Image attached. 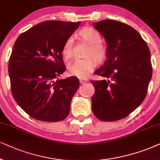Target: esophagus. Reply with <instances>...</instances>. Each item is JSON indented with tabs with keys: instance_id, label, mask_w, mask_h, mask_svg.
<instances>
[{
	"instance_id": "34e87169",
	"label": "esophagus",
	"mask_w": 160,
	"mask_h": 160,
	"mask_svg": "<svg viewBox=\"0 0 160 160\" xmlns=\"http://www.w3.org/2000/svg\"><path fill=\"white\" fill-rule=\"evenodd\" d=\"M87 82V80H83V79H81V80H80V82L81 84H83L85 82Z\"/></svg>"
}]
</instances>
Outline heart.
I'll list each match as a JSON object with an SVG mask.
<instances>
[{
  "mask_svg": "<svg viewBox=\"0 0 160 160\" xmlns=\"http://www.w3.org/2000/svg\"><path fill=\"white\" fill-rule=\"evenodd\" d=\"M79 36L81 39L89 44L86 52V58L78 59L68 66V72L70 75L80 79H85L93 71L96 66L95 60L99 61L104 58L106 54V48L101 42L99 33L92 28H84L79 32ZM74 38L68 37L63 43L61 52L63 58L69 59L72 56Z\"/></svg>",
  "mask_w": 160,
  "mask_h": 160,
  "instance_id": "1",
  "label": "heart"
}]
</instances>
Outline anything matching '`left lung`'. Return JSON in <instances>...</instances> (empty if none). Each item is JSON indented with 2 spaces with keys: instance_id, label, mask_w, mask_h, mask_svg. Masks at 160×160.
I'll use <instances>...</instances> for the list:
<instances>
[{
  "instance_id": "1",
  "label": "left lung",
  "mask_w": 160,
  "mask_h": 160,
  "mask_svg": "<svg viewBox=\"0 0 160 160\" xmlns=\"http://www.w3.org/2000/svg\"><path fill=\"white\" fill-rule=\"evenodd\" d=\"M93 25L107 43V61L95 72L104 80L91 81L95 88L91 108L99 120L118 121L146 97L152 76L150 50L140 34L125 23L104 20Z\"/></svg>"
}]
</instances>
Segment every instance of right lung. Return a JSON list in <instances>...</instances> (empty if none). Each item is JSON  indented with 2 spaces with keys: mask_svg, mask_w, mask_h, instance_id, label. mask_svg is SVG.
I'll list each match as a JSON object with an SVG mask.
<instances>
[{
  "mask_svg": "<svg viewBox=\"0 0 160 160\" xmlns=\"http://www.w3.org/2000/svg\"><path fill=\"white\" fill-rule=\"evenodd\" d=\"M80 22L50 20L21 33L8 62L11 90L24 111L37 120L56 122L68 116L79 80L58 79L66 70L61 49Z\"/></svg>",
  "mask_w": 160,
  "mask_h": 160,
  "instance_id": "obj_1",
  "label": "right lung"
}]
</instances>
